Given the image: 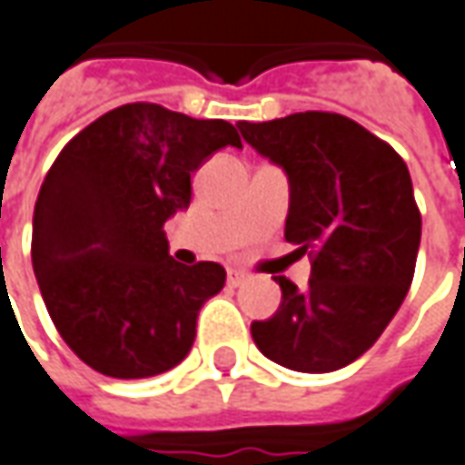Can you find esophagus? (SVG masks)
Here are the masks:
<instances>
[{"label":"esophagus","instance_id":"obj_1","mask_svg":"<svg viewBox=\"0 0 465 465\" xmlns=\"http://www.w3.org/2000/svg\"><path fill=\"white\" fill-rule=\"evenodd\" d=\"M248 282V273L245 271H227V283L230 286H240V283Z\"/></svg>","mask_w":465,"mask_h":465}]
</instances>
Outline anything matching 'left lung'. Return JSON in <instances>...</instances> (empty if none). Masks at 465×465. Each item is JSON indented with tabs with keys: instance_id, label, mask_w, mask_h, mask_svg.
Returning a JSON list of instances; mask_svg holds the SVG:
<instances>
[{
	"instance_id": "left-lung-1",
	"label": "left lung",
	"mask_w": 465,
	"mask_h": 465,
	"mask_svg": "<svg viewBox=\"0 0 465 465\" xmlns=\"http://www.w3.org/2000/svg\"><path fill=\"white\" fill-rule=\"evenodd\" d=\"M238 127L245 143L286 171L283 238L312 258L307 289L273 276L282 307L253 322L251 335L283 369H342L379 341L412 283L422 217L407 163L389 143L335 112Z\"/></svg>"
}]
</instances>
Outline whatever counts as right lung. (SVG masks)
<instances>
[{
    "instance_id": "obj_1",
    "label": "right lung",
    "mask_w": 465,
    "mask_h": 465,
    "mask_svg": "<svg viewBox=\"0 0 465 465\" xmlns=\"http://www.w3.org/2000/svg\"><path fill=\"white\" fill-rule=\"evenodd\" d=\"M225 145L242 148L225 120L133 102L53 161L33 214V269L53 325L86 366L148 379L192 351L196 314L225 269L173 261L163 225L189 207L192 173Z\"/></svg>"
}]
</instances>
